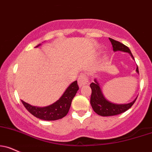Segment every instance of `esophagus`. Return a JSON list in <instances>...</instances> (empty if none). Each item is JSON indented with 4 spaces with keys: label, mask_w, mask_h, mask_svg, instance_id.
I'll return each instance as SVG.
<instances>
[{
    "label": "esophagus",
    "mask_w": 152,
    "mask_h": 152,
    "mask_svg": "<svg viewBox=\"0 0 152 152\" xmlns=\"http://www.w3.org/2000/svg\"><path fill=\"white\" fill-rule=\"evenodd\" d=\"M78 83L79 87H82L84 85H86L88 83V77L86 75L83 74H81L80 75L78 78Z\"/></svg>",
    "instance_id": "34e87169"
}]
</instances>
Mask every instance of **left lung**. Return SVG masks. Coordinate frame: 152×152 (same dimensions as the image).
<instances>
[{
	"label": "left lung",
	"instance_id": "left-lung-1",
	"mask_svg": "<svg viewBox=\"0 0 152 152\" xmlns=\"http://www.w3.org/2000/svg\"><path fill=\"white\" fill-rule=\"evenodd\" d=\"M109 39L111 42L113 50L115 52L122 51V52H128L129 54H130L132 57L134 58V56H132L130 50L127 46H125V45L120 42L112 39V38H109ZM136 71L137 72L139 73L138 67H137ZM90 86L91 90H92L91 96V105L95 112L100 116H113L121 114V113L125 112L126 110L130 108L137 98V97L134 101L127 104H120H120L119 105L118 104H114L109 102L108 100H107L104 98L103 95L102 94L101 89L99 86V84L96 80H95L94 83H91Z\"/></svg>",
	"mask_w": 152,
	"mask_h": 152
}]
</instances>
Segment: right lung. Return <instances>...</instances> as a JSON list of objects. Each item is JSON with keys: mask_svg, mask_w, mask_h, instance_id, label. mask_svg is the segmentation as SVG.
Returning <instances> with one entry per match:
<instances>
[{"mask_svg": "<svg viewBox=\"0 0 152 152\" xmlns=\"http://www.w3.org/2000/svg\"><path fill=\"white\" fill-rule=\"evenodd\" d=\"M41 45V44H40ZM40 45L37 47L39 46ZM79 89L77 81H75L67 88L61 98L52 105L44 107L32 106L21 100L25 107L36 118L43 120H56L63 118L68 113L71 101Z\"/></svg>", "mask_w": 152, "mask_h": 152, "instance_id": "right-lung-1", "label": "right lung"}]
</instances>
